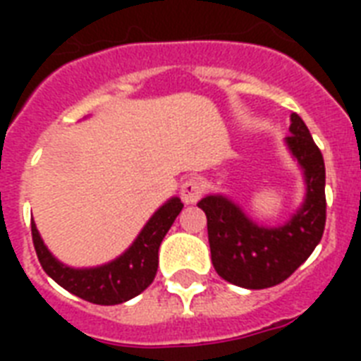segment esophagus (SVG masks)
I'll use <instances>...</instances> for the list:
<instances>
[{
  "instance_id": "obj_1",
  "label": "esophagus",
  "mask_w": 361,
  "mask_h": 361,
  "mask_svg": "<svg viewBox=\"0 0 361 361\" xmlns=\"http://www.w3.org/2000/svg\"><path fill=\"white\" fill-rule=\"evenodd\" d=\"M204 192V181L200 178H187L183 183H181L180 195L181 200L185 204H195L200 200Z\"/></svg>"
}]
</instances>
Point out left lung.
I'll list each match as a JSON object with an SVG mask.
<instances>
[{
  "instance_id": "left-lung-1",
  "label": "left lung",
  "mask_w": 361,
  "mask_h": 361,
  "mask_svg": "<svg viewBox=\"0 0 361 361\" xmlns=\"http://www.w3.org/2000/svg\"><path fill=\"white\" fill-rule=\"evenodd\" d=\"M305 178L302 208L283 226H262L223 195L198 202L208 219V240L215 271L232 285L260 290L288 279L322 240L326 225V169L307 125L290 116L285 138Z\"/></svg>"
}]
</instances>
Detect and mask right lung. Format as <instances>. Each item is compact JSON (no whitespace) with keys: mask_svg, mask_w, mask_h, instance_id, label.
<instances>
[{"mask_svg":"<svg viewBox=\"0 0 361 361\" xmlns=\"http://www.w3.org/2000/svg\"><path fill=\"white\" fill-rule=\"evenodd\" d=\"M181 208L183 204L180 198H170L152 215V219L121 257L97 268L76 269L59 262L42 243L35 223H31V238L42 269L59 286L90 303L118 305L138 296L153 283L157 274L161 241L180 215Z\"/></svg>","mask_w":361,"mask_h":361,"instance_id":"obj_1","label":"right lung"}]
</instances>
